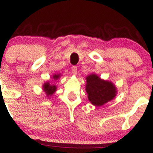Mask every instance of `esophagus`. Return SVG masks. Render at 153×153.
<instances>
[{
    "instance_id": "34e87169",
    "label": "esophagus",
    "mask_w": 153,
    "mask_h": 153,
    "mask_svg": "<svg viewBox=\"0 0 153 153\" xmlns=\"http://www.w3.org/2000/svg\"><path fill=\"white\" fill-rule=\"evenodd\" d=\"M72 73L73 75H76L78 73V68L76 66H73L72 67Z\"/></svg>"
}]
</instances>
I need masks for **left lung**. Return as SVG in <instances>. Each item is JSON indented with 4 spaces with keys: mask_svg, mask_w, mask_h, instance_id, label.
<instances>
[{
    "mask_svg": "<svg viewBox=\"0 0 153 153\" xmlns=\"http://www.w3.org/2000/svg\"><path fill=\"white\" fill-rule=\"evenodd\" d=\"M86 82L88 98L94 106H102L115 97L117 91L112 82L101 80L94 74L88 76Z\"/></svg>",
    "mask_w": 153,
    "mask_h": 153,
    "instance_id": "1",
    "label": "left lung"
}]
</instances>
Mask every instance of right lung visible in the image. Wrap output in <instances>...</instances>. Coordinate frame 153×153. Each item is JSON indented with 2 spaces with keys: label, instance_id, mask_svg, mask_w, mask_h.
<instances>
[{
  "label": "right lung",
  "instance_id": "right-lung-1",
  "mask_svg": "<svg viewBox=\"0 0 153 153\" xmlns=\"http://www.w3.org/2000/svg\"><path fill=\"white\" fill-rule=\"evenodd\" d=\"M59 77V75H54L53 76V78L54 80H57ZM43 88L44 91H45L47 96H51L52 94L55 92L56 91V85H51L50 82H46V83L44 84L43 85Z\"/></svg>",
  "mask_w": 153,
  "mask_h": 153
}]
</instances>
